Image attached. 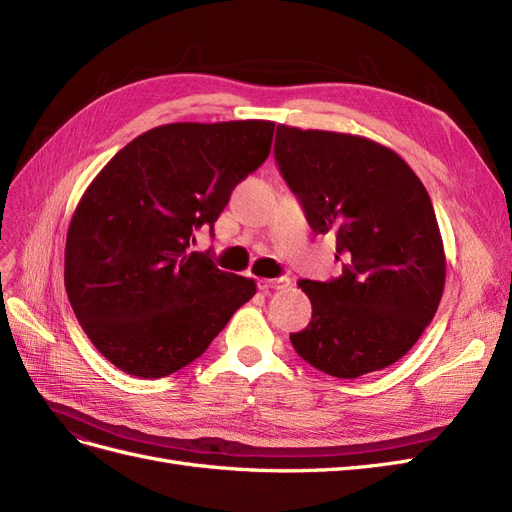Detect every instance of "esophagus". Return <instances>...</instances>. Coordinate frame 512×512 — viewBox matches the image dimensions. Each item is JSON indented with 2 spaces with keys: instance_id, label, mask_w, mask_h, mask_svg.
<instances>
[{
  "instance_id": "obj_1",
  "label": "esophagus",
  "mask_w": 512,
  "mask_h": 512,
  "mask_svg": "<svg viewBox=\"0 0 512 512\" xmlns=\"http://www.w3.org/2000/svg\"><path fill=\"white\" fill-rule=\"evenodd\" d=\"M290 286V277H265V280H258V288L260 290H265V292H269V290H282V288H288Z\"/></svg>"
}]
</instances>
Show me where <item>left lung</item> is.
<instances>
[{"label": "left lung", "instance_id": "1", "mask_svg": "<svg viewBox=\"0 0 512 512\" xmlns=\"http://www.w3.org/2000/svg\"><path fill=\"white\" fill-rule=\"evenodd\" d=\"M275 162L316 235H335V280H299L312 320L290 342L335 378L399 361L436 316L446 280L425 185L397 153L365 136L277 126Z\"/></svg>", "mask_w": 512, "mask_h": 512}]
</instances>
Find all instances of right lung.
Wrapping results in <instances>:
<instances>
[{
	"instance_id": "right-lung-1",
	"label": "right lung",
	"mask_w": 512,
	"mask_h": 512,
	"mask_svg": "<svg viewBox=\"0 0 512 512\" xmlns=\"http://www.w3.org/2000/svg\"><path fill=\"white\" fill-rule=\"evenodd\" d=\"M273 121L166 123L136 136L89 183L66 237L64 282L108 361L164 378L203 354L256 294L250 277L190 252L235 185L267 160Z\"/></svg>"
}]
</instances>
